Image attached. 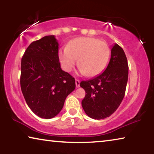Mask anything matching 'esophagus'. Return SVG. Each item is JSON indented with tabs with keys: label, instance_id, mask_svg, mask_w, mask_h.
<instances>
[{
	"label": "esophagus",
	"instance_id": "obj_1",
	"mask_svg": "<svg viewBox=\"0 0 154 154\" xmlns=\"http://www.w3.org/2000/svg\"><path fill=\"white\" fill-rule=\"evenodd\" d=\"M75 85H76L77 88L80 87V81L79 79H75Z\"/></svg>",
	"mask_w": 154,
	"mask_h": 154
}]
</instances>
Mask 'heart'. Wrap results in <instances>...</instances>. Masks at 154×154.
Returning a JSON list of instances; mask_svg holds the SVG:
<instances>
[{"label":"heart","instance_id":"obj_1","mask_svg":"<svg viewBox=\"0 0 154 154\" xmlns=\"http://www.w3.org/2000/svg\"><path fill=\"white\" fill-rule=\"evenodd\" d=\"M109 56L110 49L107 44L92 37L75 38L58 51L64 71L71 72L77 63L80 73L89 77L96 76L104 71Z\"/></svg>","mask_w":154,"mask_h":154}]
</instances>
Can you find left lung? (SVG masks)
Returning <instances> with one entry per match:
<instances>
[{
	"instance_id": "8db88e82",
	"label": "left lung",
	"mask_w": 154,
	"mask_h": 154,
	"mask_svg": "<svg viewBox=\"0 0 154 154\" xmlns=\"http://www.w3.org/2000/svg\"><path fill=\"white\" fill-rule=\"evenodd\" d=\"M105 71L88 81H83L80 86L85 91L82 101V107L90 118L105 119L119 107L124 97L128 77V64L124 51L115 44Z\"/></svg>"
}]
</instances>
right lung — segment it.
Returning <instances> with one entry per match:
<instances>
[{
	"mask_svg": "<svg viewBox=\"0 0 154 154\" xmlns=\"http://www.w3.org/2000/svg\"><path fill=\"white\" fill-rule=\"evenodd\" d=\"M58 43L54 35L33 41L21 62V89L28 106L41 118L51 119L63 107L75 88V80L62 71Z\"/></svg>",
	"mask_w": 154,
	"mask_h": 154,
	"instance_id": "add662e5",
	"label": "right lung"
}]
</instances>
